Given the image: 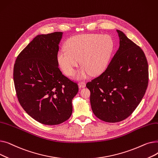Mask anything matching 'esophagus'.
<instances>
[{
	"label": "esophagus",
	"instance_id": "esophagus-1",
	"mask_svg": "<svg viewBox=\"0 0 158 158\" xmlns=\"http://www.w3.org/2000/svg\"><path fill=\"white\" fill-rule=\"evenodd\" d=\"M78 85L80 88H85L86 86V83L85 82H79L78 83Z\"/></svg>",
	"mask_w": 158,
	"mask_h": 158
}]
</instances>
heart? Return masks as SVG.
Here are the masks:
<instances>
[{
  "mask_svg": "<svg viewBox=\"0 0 158 158\" xmlns=\"http://www.w3.org/2000/svg\"><path fill=\"white\" fill-rule=\"evenodd\" d=\"M113 40L107 35L82 34L66 41L65 48L57 53V61L63 72L72 76L79 64L83 66L76 73L77 79L86 78L89 73H101L108 64L113 49Z\"/></svg>",
  "mask_w": 158,
  "mask_h": 158,
  "instance_id": "1",
  "label": "heart"
}]
</instances>
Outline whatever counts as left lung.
Here are the masks:
<instances>
[{
	"instance_id": "left-lung-1",
	"label": "left lung",
	"mask_w": 158,
	"mask_h": 158,
	"mask_svg": "<svg viewBox=\"0 0 158 158\" xmlns=\"http://www.w3.org/2000/svg\"><path fill=\"white\" fill-rule=\"evenodd\" d=\"M120 45L107 68L86 84L97 118L106 122L127 118L143 97L148 85V63L143 51L117 30Z\"/></svg>"
}]
</instances>
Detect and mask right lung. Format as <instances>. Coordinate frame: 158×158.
Here are the masks:
<instances>
[{
    "label": "right lung",
    "instance_id": "add662e5",
    "mask_svg": "<svg viewBox=\"0 0 158 158\" xmlns=\"http://www.w3.org/2000/svg\"><path fill=\"white\" fill-rule=\"evenodd\" d=\"M62 32L38 35L15 61L13 80L19 101L26 112L45 125H57L72 113L78 85L62 73L57 61Z\"/></svg>",
    "mask_w": 158,
    "mask_h": 158
}]
</instances>
